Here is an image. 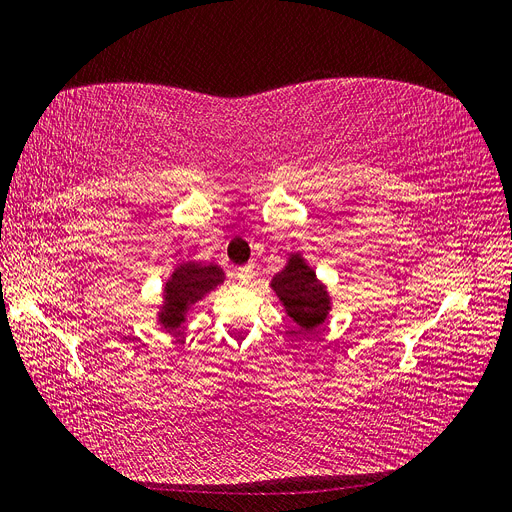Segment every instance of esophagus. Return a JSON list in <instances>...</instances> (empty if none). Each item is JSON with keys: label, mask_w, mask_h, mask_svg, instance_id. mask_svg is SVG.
<instances>
[{"label": "esophagus", "mask_w": 512, "mask_h": 512, "mask_svg": "<svg viewBox=\"0 0 512 512\" xmlns=\"http://www.w3.org/2000/svg\"><path fill=\"white\" fill-rule=\"evenodd\" d=\"M253 276H255V270H253V266H244V268H238V272H236V278H238L240 285H251Z\"/></svg>", "instance_id": "1"}]
</instances>
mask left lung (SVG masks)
Here are the masks:
<instances>
[{"instance_id":"1","label":"left lung","mask_w":512,"mask_h":512,"mask_svg":"<svg viewBox=\"0 0 512 512\" xmlns=\"http://www.w3.org/2000/svg\"><path fill=\"white\" fill-rule=\"evenodd\" d=\"M270 287L299 329L314 331L327 320L331 297L323 282L316 278V272L299 253L289 255L285 270H280L272 278Z\"/></svg>"}]
</instances>
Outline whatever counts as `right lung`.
<instances>
[{
    "mask_svg": "<svg viewBox=\"0 0 512 512\" xmlns=\"http://www.w3.org/2000/svg\"><path fill=\"white\" fill-rule=\"evenodd\" d=\"M221 282L223 270L215 263L202 266V263L187 261L177 266L164 285V304L158 312V323L162 329L177 331L185 323L187 312Z\"/></svg>",
    "mask_w": 512,
    "mask_h": 512,
    "instance_id": "add662e5",
    "label": "right lung"
}]
</instances>
